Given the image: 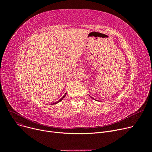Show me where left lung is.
<instances>
[{"label":"left lung","instance_id":"8db88e82","mask_svg":"<svg viewBox=\"0 0 152 152\" xmlns=\"http://www.w3.org/2000/svg\"><path fill=\"white\" fill-rule=\"evenodd\" d=\"M92 99H94V98H92ZM94 100H95V99H94Z\"/></svg>","mask_w":152,"mask_h":152}]
</instances>
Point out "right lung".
I'll return each instance as SVG.
<instances>
[{
  "mask_svg": "<svg viewBox=\"0 0 152 152\" xmlns=\"http://www.w3.org/2000/svg\"><path fill=\"white\" fill-rule=\"evenodd\" d=\"M66 93L65 94V95H63V97H61V99H60V100H59L58 101H57V102H56L55 103H53V104H57V103H59L60 102H61V100H63V99L64 98H65V96H66Z\"/></svg>",
  "mask_w": 152,
  "mask_h": 152,
  "instance_id": "obj_1",
  "label": "right lung"
}]
</instances>
